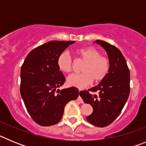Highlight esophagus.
Masks as SVG:
<instances>
[{"mask_svg": "<svg viewBox=\"0 0 146 146\" xmlns=\"http://www.w3.org/2000/svg\"><path fill=\"white\" fill-rule=\"evenodd\" d=\"M80 92V90L79 91V93ZM77 100H78V101H79L80 103H83V100H82V98L80 97V95H79V96H78V99H77Z\"/></svg>", "mask_w": 146, "mask_h": 146, "instance_id": "1", "label": "esophagus"}]
</instances>
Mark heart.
Wrapping results in <instances>:
<instances>
[{
    "mask_svg": "<svg viewBox=\"0 0 146 146\" xmlns=\"http://www.w3.org/2000/svg\"><path fill=\"white\" fill-rule=\"evenodd\" d=\"M76 56L84 61L81 68L82 73L72 74L67 77L68 84L78 88H83L91 84L93 80L99 82L108 74L110 69L109 60L96 48L92 47H82L75 50ZM58 69L64 73H69L72 69V58L67 52L59 55L57 60Z\"/></svg>",
    "mask_w": 146,
    "mask_h": 146,
    "instance_id": "b5f03b06",
    "label": "heart"
}]
</instances>
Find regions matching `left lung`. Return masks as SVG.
<instances>
[{
    "instance_id": "left-lung-1",
    "label": "left lung",
    "mask_w": 146,
    "mask_h": 146,
    "mask_svg": "<svg viewBox=\"0 0 146 146\" xmlns=\"http://www.w3.org/2000/svg\"><path fill=\"white\" fill-rule=\"evenodd\" d=\"M108 55L110 69L108 74L95 87L80 92L85 103L93 107V113L86 117L89 123L99 127H104L119 115L124 107L130 91V73L121 52L113 45L102 40H96ZM99 92L98 96L89 92Z\"/></svg>"
}]
</instances>
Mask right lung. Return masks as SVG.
I'll return each instance as SVG.
<instances>
[{
	"mask_svg": "<svg viewBox=\"0 0 146 146\" xmlns=\"http://www.w3.org/2000/svg\"><path fill=\"white\" fill-rule=\"evenodd\" d=\"M74 42H47L31 51L22 65L20 94L30 115L41 126L58 123L66 104L78 97L75 87L57 89L66 80L58 67V57Z\"/></svg>",
	"mask_w": 146,
	"mask_h": 146,
	"instance_id": "1",
	"label": "right lung"
}]
</instances>
